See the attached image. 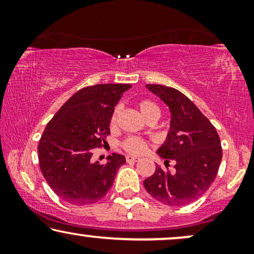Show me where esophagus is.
I'll list each match as a JSON object with an SVG mask.
<instances>
[{"label":"esophagus","mask_w":254,"mask_h":254,"mask_svg":"<svg viewBox=\"0 0 254 254\" xmlns=\"http://www.w3.org/2000/svg\"><path fill=\"white\" fill-rule=\"evenodd\" d=\"M126 161L127 162H137V161H140V158L135 157V156H127Z\"/></svg>","instance_id":"34e87169"}]
</instances>
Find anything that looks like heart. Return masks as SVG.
Returning <instances> with one entry per match:
<instances>
[{"mask_svg": "<svg viewBox=\"0 0 254 254\" xmlns=\"http://www.w3.org/2000/svg\"><path fill=\"white\" fill-rule=\"evenodd\" d=\"M137 106L141 114L145 118V119H148L149 117H152V116H156L158 118L161 116V110H159V107L156 105L154 102H151V100H148V99L140 100L137 104ZM119 112H120V107L117 106L116 109L113 110L112 117H111V125H112V126L113 125H116ZM123 147L126 149L128 152H130V154H141V152H143L145 150V142L137 137H128L123 142Z\"/></svg>", "mask_w": 254, "mask_h": 254, "instance_id": "b5f03b06", "label": "heart"}]
</instances>
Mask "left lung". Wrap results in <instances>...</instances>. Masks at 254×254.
Returning <instances> with one entry per match:
<instances>
[{"instance_id":"obj_1","label":"left lung","mask_w":254,"mask_h":254,"mask_svg":"<svg viewBox=\"0 0 254 254\" xmlns=\"http://www.w3.org/2000/svg\"><path fill=\"white\" fill-rule=\"evenodd\" d=\"M169 107V133L158 156L173 159L175 172L156 166L143 182L147 192L159 202L180 207L202 196L213 184L222 161L216 129L200 110L177 89L159 84L145 85Z\"/></svg>"}]
</instances>
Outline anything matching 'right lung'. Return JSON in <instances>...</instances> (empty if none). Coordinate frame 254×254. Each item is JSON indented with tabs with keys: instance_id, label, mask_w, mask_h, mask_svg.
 <instances>
[{
	"instance_id": "1",
	"label": "right lung",
	"mask_w": 254,
	"mask_h": 254,
	"mask_svg": "<svg viewBox=\"0 0 254 254\" xmlns=\"http://www.w3.org/2000/svg\"><path fill=\"white\" fill-rule=\"evenodd\" d=\"M130 84H97L78 90L55 113L39 141L40 170L54 193L76 206L103 199L126 163L113 154L106 164L91 162L92 149L105 143L113 110Z\"/></svg>"
}]
</instances>
